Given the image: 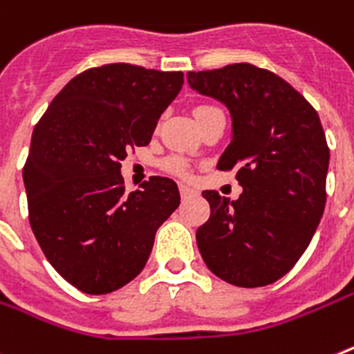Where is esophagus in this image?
<instances>
[{"label": "esophagus", "instance_id": "1", "mask_svg": "<svg viewBox=\"0 0 354 354\" xmlns=\"http://www.w3.org/2000/svg\"><path fill=\"white\" fill-rule=\"evenodd\" d=\"M180 194H182V198L185 200V198H189V196L196 194L194 189H191L189 185H185V183H180Z\"/></svg>", "mask_w": 354, "mask_h": 354}]
</instances>
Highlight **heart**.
Listing matches in <instances>:
<instances>
[{"mask_svg": "<svg viewBox=\"0 0 354 354\" xmlns=\"http://www.w3.org/2000/svg\"><path fill=\"white\" fill-rule=\"evenodd\" d=\"M210 109H214L212 106H207V104H201V106H196L194 108V117H201L203 113L210 111ZM167 169L171 172H174V174H178V176H187L189 174V167H187V163L183 162L182 158H171L167 162Z\"/></svg>", "mask_w": 354, "mask_h": 354, "instance_id": "1", "label": "heart"}]
</instances>
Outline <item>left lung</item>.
I'll list each match as a JSON object with an SVG mask.
<instances>
[{
  "mask_svg": "<svg viewBox=\"0 0 354 354\" xmlns=\"http://www.w3.org/2000/svg\"><path fill=\"white\" fill-rule=\"evenodd\" d=\"M187 79L232 115L218 169H236L243 187L236 201L203 192L210 218L196 232L201 257L234 286L275 283L301 259L326 207L329 147L319 113L284 79L248 62Z\"/></svg>",
  "mask_w": 354,
  "mask_h": 354,
  "instance_id": "obj_1",
  "label": "left lung"
}]
</instances>
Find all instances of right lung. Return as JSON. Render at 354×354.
Masks as SVG:
<instances>
[{"label":"right lung","instance_id":"add662e5","mask_svg":"<svg viewBox=\"0 0 354 354\" xmlns=\"http://www.w3.org/2000/svg\"><path fill=\"white\" fill-rule=\"evenodd\" d=\"M182 86V71L127 62L90 68L35 124L23 167L28 219L46 259L77 290L102 295L133 281L178 209L169 178L151 176L126 192L120 162L149 144Z\"/></svg>","mask_w":354,"mask_h":354}]
</instances>
